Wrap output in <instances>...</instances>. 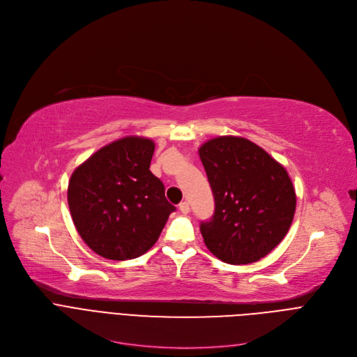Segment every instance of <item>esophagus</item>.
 Listing matches in <instances>:
<instances>
[{
  "mask_svg": "<svg viewBox=\"0 0 357 357\" xmlns=\"http://www.w3.org/2000/svg\"><path fill=\"white\" fill-rule=\"evenodd\" d=\"M178 208H180V212H181L183 215H187L188 212H190V204H188V202H181Z\"/></svg>",
  "mask_w": 357,
  "mask_h": 357,
  "instance_id": "obj_1",
  "label": "esophagus"
}]
</instances>
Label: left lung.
I'll return each mask as SVG.
<instances>
[{
  "mask_svg": "<svg viewBox=\"0 0 357 357\" xmlns=\"http://www.w3.org/2000/svg\"><path fill=\"white\" fill-rule=\"evenodd\" d=\"M200 160L215 197V213L200 223L211 252L232 265L268 255L287 235L296 213V190L284 167L241 137L204 142Z\"/></svg>",
  "mask_w": 357,
  "mask_h": 357,
  "instance_id": "obj_1",
  "label": "left lung"
}]
</instances>
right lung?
Returning a JSON list of instances; mask_svg holds the SVG:
<instances>
[{
  "label": "right lung",
  "instance_id": "right-lung-1",
  "mask_svg": "<svg viewBox=\"0 0 357 357\" xmlns=\"http://www.w3.org/2000/svg\"><path fill=\"white\" fill-rule=\"evenodd\" d=\"M155 145L125 137L98 150L73 172L68 202L80 238L98 255L125 261L145 254L176 207L150 172Z\"/></svg>",
  "mask_w": 357,
  "mask_h": 357
}]
</instances>
